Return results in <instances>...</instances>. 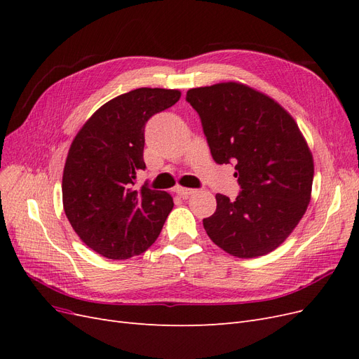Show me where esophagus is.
<instances>
[{
    "label": "esophagus",
    "instance_id": "34e87169",
    "mask_svg": "<svg viewBox=\"0 0 359 359\" xmlns=\"http://www.w3.org/2000/svg\"><path fill=\"white\" fill-rule=\"evenodd\" d=\"M175 191L180 194V196H181L182 199H187V198L190 196V194L194 193L193 189H186V187H177Z\"/></svg>",
    "mask_w": 359,
    "mask_h": 359
}]
</instances>
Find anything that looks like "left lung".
<instances>
[{
	"label": "left lung",
	"instance_id": "1",
	"mask_svg": "<svg viewBox=\"0 0 359 359\" xmlns=\"http://www.w3.org/2000/svg\"><path fill=\"white\" fill-rule=\"evenodd\" d=\"M186 100L201 116L214 161L233 165L241 187L236 199L215 194L206 233L232 256L268 255L295 229L311 198L313 156L298 124L271 97L238 82L191 88Z\"/></svg>",
	"mask_w": 359,
	"mask_h": 359
}]
</instances>
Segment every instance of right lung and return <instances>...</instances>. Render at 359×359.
<instances>
[{"label": "right lung", "mask_w": 359, "mask_h": 359, "mask_svg": "<svg viewBox=\"0 0 359 359\" xmlns=\"http://www.w3.org/2000/svg\"><path fill=\"white\" fill-rule=\"evenodd\" d=\"M178 90L137 88L104 103L70 145L62 173L64 212L81 240L107 259L144 253L158 238L173 199L142 186L145 124L175 104Z\"/></svg>", "instance_id": "right-lung-1"}]
</instances>
